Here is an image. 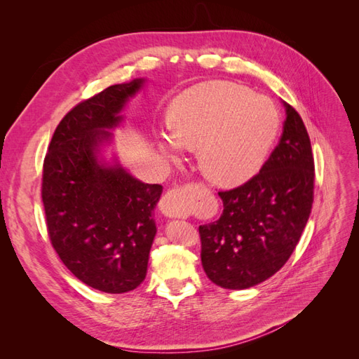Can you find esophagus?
I'll use <instances>...</instances> for the list:
<instances>
[{
	"label": "esophagus",
	"mask_w": 359,
	"mask_h": 359,
	"mask_svg": "<svg viewBox=\"0 0 359 359\" xmlns=\"http://www.w3.org/2000/svg\"><path fill=\"white\" fill-rule=\"evenodd\" d=\"M193 194V186H182L169 190L160 201L161 212L166 217H170V219L186 217L191 211Z\"/></svg>",
	"instance_id": "34e87169"
}]
</instances>
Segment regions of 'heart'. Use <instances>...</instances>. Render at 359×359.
I'll list each match as a JSON object with an SVG mask.
<instances>
[{
    "mask_svg": "<svg viewBox=\"0 0 359 359\" xmlns=\"http://www.w3.org/2000/svg\"><path fill=\"white\" fill-rule=\"evenodd\" d=\"M280 130L273 100L232 82H206L182 93L170 109L163 153L178 158L199 148L202 170L220 186H238L264 166Z\"/></svg>",
    "mask_w": 359,
    "mask_h": 359,
    "instance_id": "1",
    "label": "heart"
}]
</instances>
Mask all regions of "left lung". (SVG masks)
<instances>
[{
    "mask_svg": "<svg viewBox=\"0 0 359 359\" xmlns=\"http://www.w3.org/2000/svg\"><path fill=\"white\" fill-rule=\"evenodd\" d=\"M283 135L257 175L219 191L223 214L199 226L203 271L217 286L262 283L295 250L311 212L314 160L299 114L287 103Z\"/></svg>",
    "mask_w": 359,
    "mask_h": 359,
    "instance_id": "8db88e82",
    "label": "left lung"
}]
</instances>
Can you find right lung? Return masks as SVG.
Instances as JSON below:
<instances>
[{
    "mask_svg": "<svg viewBox=\"0 0 359 359\" xmlns=\"http://www.w3.org/2000/svg\"><path fill=\"white\" fill-rule=\"evenodd\" d=\"M144 79L112 85L61 119L43 163L41 199L48 233L62 264L106 293L136 289L147 276L157 232L160 184H145L100 158L111 128Z\"/></svg>",
    "mask_w": 359,
    "mask_h": 359,
    "instance_id": "obj_1",
    "label": "right lung"
}]
</instances>
